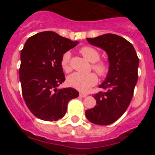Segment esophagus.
Masks as SVG:
<instances>
[{"mask_svg": "<svg viewBox=\"0 0 155 155\" xmlns=\"http://www.w3.org/2000/svg\"><path fill=\"white\" fill-rule=\"evenodd\" d=\"M80 94V96L82 97V98H84V97H86L87 95L86 93H84V92H80V94Z\"/></svg>", "mask_w": 155, "mask_h": 155, "instance_id": "obj_1", "label": "esophagus"}]
</instances>
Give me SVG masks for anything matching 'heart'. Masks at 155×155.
<instances>
[{
	"instance_id": "obj_1",
	"label": "heart",
	"mask_w": 155,
	"mask_h": 155,
	"mask_svg": "<svg viewBox=\"0 0 155 155\" xmlns=\"http://www.w3.org/2000/svg\"><path fill=\"white\" fill-rule=\"evenodd\" d=\"M80 52L87 61L93 63L91 68L98 74V76L105 78L109 74L110 65L105 61H98L100 58V53L98 50L91 46H85L81 48ZM61 65L65 72H70L71 71L70 52H65L63 54L61 60ZM97 82L98 77L92 72L88 74L74 73L67 79L68 86L80 91H87L92 86L96 84Z\"/></svg>"
}]
</instances>
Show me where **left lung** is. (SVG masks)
Segmentation results:
<instances>
[{
  "mask_svg": "<svg viewBox=\"0 0 155 155\" xmlns=\"http://www.w3.org/2000/svg\"><path fill=\"white\" fill-rule=\"evenodd\" d=\"M93 46L102 48L109 57L110 71L99 91L94 95L96 105L85 111L91 123L109 125L120 119L130 103L138 78L139 58L130 42L115 34L87 38Z\"/></svg>",
  "mask_w": 155,
  "mask_h": 155,
  "instance_id": "left-lung-1",
  "label": "left lung"
}]
</instances>
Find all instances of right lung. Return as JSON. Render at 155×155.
<instances>
[{
    "mask_svg": "<svg viewBox=\"0 0 155 155\" xmlns=\"http://www.w3.org/2000/svg\"><path fill=\"white\" fill-rule=\"evenodd\" d=\"M78 44L50 31L35 34L25 43L19 78L25 104L37 118L57 121L64 116L68 102L78 97L74 88H57L65 81L62 55Z\"/></svg>",
    "mask_w": 155,
    "mask_h": 155,
    "instance_id": "1",
    "label": "right lung"
}]
</instances>
